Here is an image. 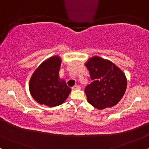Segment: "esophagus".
<instances>
[{
    "mask_svg": "<svg viewBox=\"0 0 149 149\" xmlns=\"http://www.w3.org/2000/svg\"><path fill=\"white\" fill-rule=\"evenodd\" d=\"M73 89L74 90H80L81 89V87L80 85H75V86L73 87Z\"/></svg>",
    "mask_w": 149,
    "mask_h": 149,
    "instance_id": "34e87169",
    "label": "esophagus"
}]
</instances>
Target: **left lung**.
Masks as SVG:
<instances>
[{
    "label": "left lung",
    "instance_id": "obj_1",
    "mask_svg": "<svg viewBox=\"0 0 149 149\" xmlns=\"http://www.w3.org/2000/svg\"><path fill=\"white\" fill-rule=\"evenodd\" d=\"M85 65L93 80L85 89L88 102L99 110L116 105L127 88L123 71L111 61L98 56L90 58Z\"/></svg>",
    "mask_w": 149,
    "mask_h": 149
}]
</instances>
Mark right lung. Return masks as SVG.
I'll use <instances>...</instances> for the list:
<instances>
[{"instance_id": "add662e5", "label": "right lung", "mask_w": 149, "mask_h": 149, "mask_svg": "<svg viewBox=\"0 0 149 149\" xmlns=\"http://www.w3.org/2000/svg\"><path fill=\"white\" fill-rule=\"evenodd\" d=\"M61 57L52 56L40 64L31 76L29 91L38 103L54 107L66 101L71 92L64 79L59 78Z\"/></svg>"}]
</instances>
